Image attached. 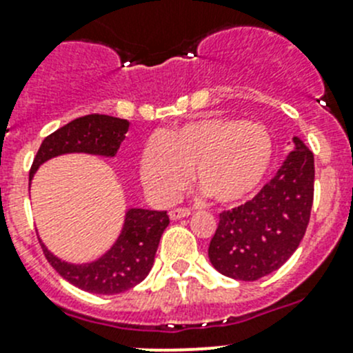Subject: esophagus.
Returning <instances> with one entry per match:
<instances>
[{
	"mask_svg": "<svg viewBox=\"0 0 353 353\" xmlns=\"http://www.w3.org/2000/svg\"><path fill=\"white\" fill-rule=\"evenodd\" d=\"M190 214H191V210H188V208H172V210L169 212V215L172 221H179V219L188 217Z\"/></svg>",
	"mask_w": 353,
	"mask_h": 353,
	"instance_id": "obj_1",
	"label": "esophagus"
}]
</instances>
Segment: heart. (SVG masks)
Here are the masks:
<instances>
[{"mask_svg": "<svg viewBox=\"0 0 353 353\" xmlns=\"http://www.w3.org/2000/svg\"><path fill=\"white\" fill-rule=\"evenodd\" d=\"M272 138L259 122L212 115L186 122L153 139L139 160L141 179L160 201H172L193 179L217 203L248 198L268 174Z\"/></svg>", "mask_w": 353, "mask_h": 353, "instance_id": "heart-1", "label": "heart"}]
</instances>
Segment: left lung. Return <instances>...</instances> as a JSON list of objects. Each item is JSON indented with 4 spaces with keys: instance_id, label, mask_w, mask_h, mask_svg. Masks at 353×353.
Here are the masks:
<instances>
[{
    "instance_id": "1",
    "label": "left lung",
    "mask_w": 353,
    "mask_h": 353,
    "mask_svg": "<svg viewBox=\"0 0 353 353\" xmlns=\"http://www.w3.org/2000/svg\"><path fill=\"white\" fill-rule=\"evenodd\" d=\"M293 145L252 200L219 215L208 259L221 274L256 281L278 271L299 248L314 201V155L296 136Z\"/></svg>"
}]
</instances>
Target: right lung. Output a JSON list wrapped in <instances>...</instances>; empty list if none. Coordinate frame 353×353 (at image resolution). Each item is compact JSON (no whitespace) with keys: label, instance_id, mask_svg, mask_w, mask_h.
<instances>
[{"label":"right lung","instance_id":"1","mask_svg":"<svg viewBox=\"0 0 353 353\" xmlns=\"http://www.w3.org/2000/svg\"><path fill=\"white\" fill-rule=\"evenodd\" d=\"M129 122L110 115L91 114L68 122L44 138L30 167L29 181L41 163L65 153L115 157L125 139ZM167 212L129 208L117 241L105 255L90 263H70L43 246L44 256L54 271L77 288L98 295H117L134 288L152 271L160 238L169 225Z\"/></svg>","mask_w":353,"mask_h":353}]
</instances>
